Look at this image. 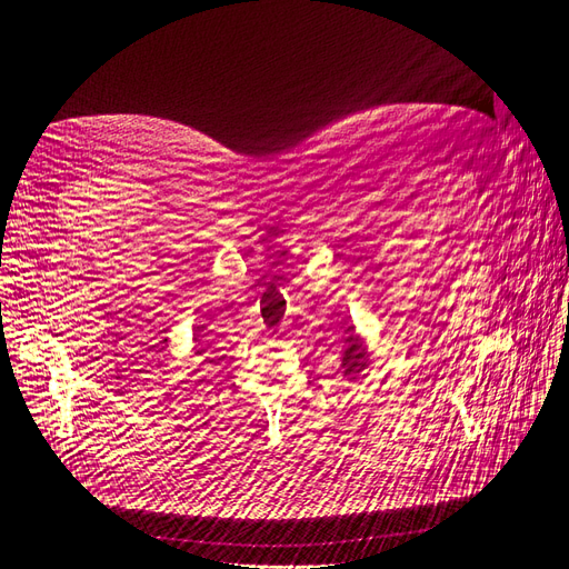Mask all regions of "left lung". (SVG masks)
<instances>
[{"instance_id": "obj_1", "label": "left lung", "mask_w": 569, "mask_h": 569, "mask_svg": "<svg viewBox=\"0 0 569 569\" xmlns=\"http://www.w3.org/2000/svg\"><path fill=\"white\" fill-rule=\"evenodd\" d=\"M346 335L348 337L343 339V346H341V369H343V376H348V380H355L357 373L369 367V350L365 341L355 335L352 327H348Z\"/></svg>"}]
</instances>
